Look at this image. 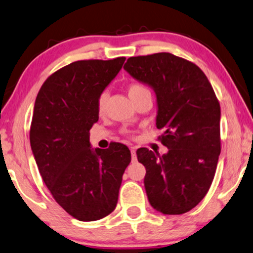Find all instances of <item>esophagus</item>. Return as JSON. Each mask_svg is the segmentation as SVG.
<instances>
[{
    "instance_id": "esophagus-1",
    "label": "esophagus",
    "mask_w": 253,
    "mask_h": 253,
    "mask_svg": "<svg viewBox=\"0 0 253 253\" xmlns=\"http://www.w3.org/2000/svg\"><path fill=\"white\" fill-rule=\"evenodd\" d=\"M130 153H132V161H136V153H135V148H134V147L130 148Z\"/></svg>"
}]
</instances>
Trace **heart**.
<instances>
[{"label": "heart", "mask_w": 253, "mask_h": 253, "mask_svg": "<svg viewBox=\"0 0 253 253\" xmlns=\"http://www.w3.org/2000/svg\"><path fill=\"white\" fill-rule=\"evenodd\" d=\"M146 92H149V90H148L144 85H142V84L133 83V84H130L129 87H128L129 97H134V96L141 95V93H146ZM106 99H107L106 93L105 92L102 93V95H100V97H99V99H98V111L100 113L103 112L104 109H105Z\"/></svg>", "instance_id": "heart-1"}]
</instances>
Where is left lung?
<instances>
[{
	"mask_svg": "<svg viewBox=\"0 0 253 253\" xmlns=\"http://www.w3.org/2000/svg\"><path fill=\"white\" fill-rule=\"evenodd\" d=\"M124 69L155 91L156 127L168 149L136 150L146 168L148 200L163 214L194 208L210 190L221 153V109L210 81L194 63L171 53L133 56Z\"/></svg>",
	"mask_w": 253,
	"mask_h": 253,
	"instance_id": "8db88e82",
	"label": "left lung"
}]
</instances>
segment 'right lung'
Instances as JSON below:
<instances>
[{"mask_svg": "<svg viewBox=\"0 0 253 253\" xmlns=\"http://www.w3.org/2000/svg\"><path fill=\"white\" fill-rule=\"evenodd\" d=\"M126 58L81 60L52 74L33 109L30 143L53 198L73 217L89 222L112 213L130 162L125 144L91 148L89 130L98 121V99Z\"/></svg>", "mask_w": 253, "mask_h": 253, "instance_id": "right-lung-1", "label": "right lung"}]
</instances>
